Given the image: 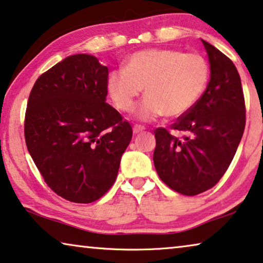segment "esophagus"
I'll list each match as a JSON object with an SVG mask.
<instances>
[{
  "label": "esophagus",
  "mask_w": 263,
  "mask_h": 263,
  "mask_svg": "<svg viewBox=\"0 0 263 263\" xmlns=\"http://www.w3.org/2000/svg\"><path fill=\"white\" fill-rule=\"evenodd\" d=\"M143 130H144V127H142V125L135 124L134 127H133V132H134V134H139V133L143 132Z\"/></svg>",
  "instance_id": "1"
}]
</instances>
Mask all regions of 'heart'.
Masks as SVG:
<instances>
[{"label":"heart","mask_w":263,"mask_h":263,"mask_svg":"<svg viewBox=\"0 0 263 263\" xmlns=\"http://www.w3.org/2000/svg\"><path fill=\"white\" fill-rule=\"evenodd\" d=\"M210 68L203 55L177 49L153 48L129 57L124 68L108 76L106 86L116 108L130 112L144 87L136 116L151 122L165 115L178 119L195 106L206 89Z\"/></svg>","instance_id":"b5f03b06"}]
</instances>
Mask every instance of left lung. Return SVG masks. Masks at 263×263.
<instances>
[{
  "label": "left lung",
  "mask_w": 263,
  "mask_h": 263,
  "mask_svg": "<svg viewBox=\"0 0 263 263\" xmlns=\"http://www.w3.org/2000/svg\"><path fill=\"white\" fill-rule=\"evenodd\" d=\"M203 41L211 78L198 103L170 129L154 130L155 170L170 189L185 196L208 191L220 180L235 157L246 127V103L234 63Z\"/></svg>",
  "instance_id": "obj_1"
}]
</instances>
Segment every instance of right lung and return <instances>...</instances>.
Returning a JSON list of instances; mask_svg holds the SVG:
<instances>
[{
  "label": "right lung",
  "instance_id": "right-lung-1",
  "mask_svg": "<svg viewBox=\"0 0 263 263\" xmlns=\"http://www.w3.org/2000/svg\"><path fill=\"white\" fill-rule=\"evenodd\" d=\"M108 76L97 58L74 54L44 72L29 93L26 146L48 187L72 203L109 191L133 136L105 102Z\"/></svg>",
  "mask_w": 263,
  "mask_h": 263
}]
</instances>
